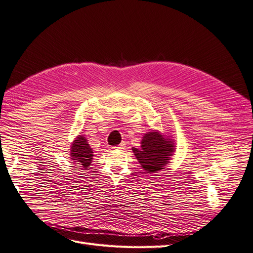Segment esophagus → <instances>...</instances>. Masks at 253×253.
<instances>
[{
  "label": "esophagus",
  "mask_w": 253,
  "mask_h": 253,
  "mask_svg": "<svg viewBox=\"0 0 253 253\" xmlns=\"http://www.w3.org/2000/svg\"><path fill=\"white\" fill-rule=\"evenodd\" d=\"M125 147H126V142H121L119 145L115 146V149H117V150H124Z\"/></svg>",
  "instance_id": "1"
}]
</instances>
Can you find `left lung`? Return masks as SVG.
I'll list each match as a JSON object with an SVG mask.
<instances>
[{
    "mask_svg": "<svg viewBox=\"0 0 253 253\" xmlns=\"http://www.w3.org/2000/svg\"><path fill=\"white\" fill-rule=\"evenodd\" d=\"M132 150L142 169L146 172L152 173L165 168L170 156L175 152V145L169 137L153 130L144 134L139 149L133 147Z\"/></svg>",
    "mask_w": 253,
    "mask_h": 253,
    "instance_id": "1",
    "label": "left lung"
}]
</instances>
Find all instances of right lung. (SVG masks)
Here are the masks:
<instances>
[{"label": "right lung", "mask_w": 253, "mask_h": 253, "mask_svg": "<svg viewBox=\"0 0 253 253\" xmlns=\"http://www.w3.org/2000/svg\"><path fill=\"white\" fill-rule=\"evenodd\" d=\"M70 151L71 159L74 162L81 164L83 169H89L94 155L88 140L84 135H78L75 138V140L71 144Z\"/></svg>", "instance_id": "obj_1"}]
</instances>
